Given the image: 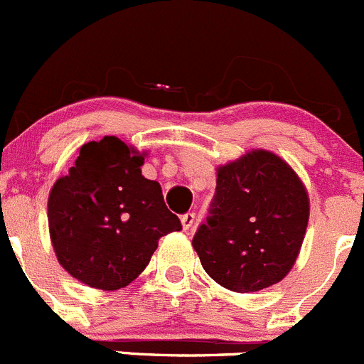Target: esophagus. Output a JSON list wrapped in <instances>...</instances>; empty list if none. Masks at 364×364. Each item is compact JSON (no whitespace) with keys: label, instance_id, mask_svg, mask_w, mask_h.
<instances>
[{"label":"esophagus","instance_id":"esophagus-1","mask_svg":"<svg viewBox=\"0 0 364 364\" xmlns=\"http://www.w3.org/2000/svg\"><path fill=\"white\" fill-rule=\"evenodd\" d=\"M193 223H196V213H193V212L185 213V215L181 217L183 230H190V228H192V226H193Z\"/></svg>","mask_w":364,"mask_h":364}]
</instances>
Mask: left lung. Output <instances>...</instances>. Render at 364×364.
Wrapping results in <instances>:
<instances>
[{
  "label": "left lung",
  "instance_id": "obj_1",
  "mask_svg": "<svg viewBox=\"0 0 364 364\" xmlns=\"http://www.w3.org/2000/svg\"><path fill=\"white\" fill-rule=\"evenodd\" d=\"M307 220V192L293 168L273 152L253 151L219 168L192 246L217 284L253 293L289 273Z\"/></svg>",
  "mask_w": 364,
  "mask_h": 364
}]
</instances>
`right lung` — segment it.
Masks as SVG:
<instances>
[{
    "label": "right lung",
    "mask_w": 364,
    "mask_h": 364,
    "mask_svg": "<svg viewBox=\"0 0 364 364\" xmlns=\"http://www.w3.org/2000/svg\"><path fill=\"white\" fill-rule=\"evenodd\" d=\"M144 154L114 136L80 147L48 199L60 266L90 287L117 291L147 267L158 240L181 230L159 183L141 176Z\"/></svg>",
    "instance_id": "obj_1"
}]
</instances>
